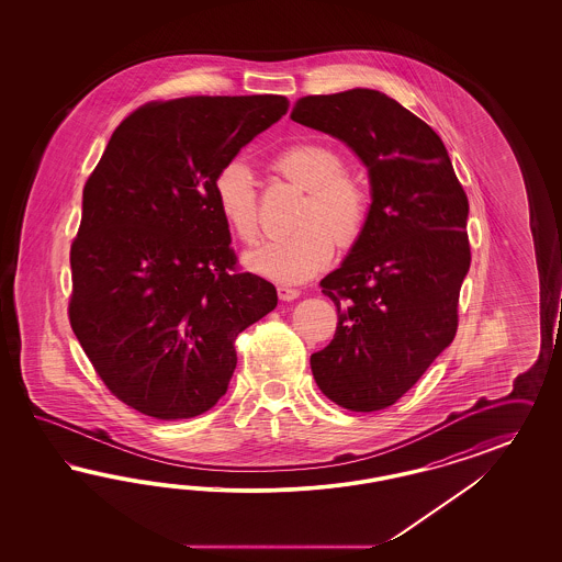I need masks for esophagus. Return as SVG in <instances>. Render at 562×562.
<instances>
[{
    "label": "esophagus",
    "mask_w": 562,
    "mask_h": 562,
    "mask_svg": "<svg viewBox=\"0 0 562 562\" xmlns=\"http://www.w3.org/2000/svg\"><path fill=\"white\" fill-rule=\"evenodd\" d=\"M299 294H301V290L290 289V286H278L280 301H294V299H299Z\"/></svg>",
    "instance_id": "1"
}]
</instances>
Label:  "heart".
<instances>
[{"label":"heart","instance_id":"b5f03b06","mask_svg":"<svg viewBox=\"0 0 562 562\" xmlns=\"http://www.w3.org/2000/svg\"><path fill=\"white\" fill-rule=\"evenodd\" d=\"M272 167L290 183L306 189L296 224L284 237L270 238L247 254L249 270L282 284H299L322 272L336 245L352 247L364 235L373 195L358 170L344 167L331 144L303 139L273 156ZM214 204L231 233L254 245L261 233L259 191L254 170L243 160H228L212 181Z\"/></svg>","mask_w":562,"mask_h":562}]
</instances>
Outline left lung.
Segmentation results:
<instances>
[{"label": "left lung", "mask_w": 562, "mask_h": 562, "mask_svg": "<svg viewBox=\"0 0 562 562\" xmlns=\"http://www.w3.org/2000/svg\"><path fill=\"white\" fill-rule=\"evenodd\" d=\"M290 120L346 142L373 188L364 235L319 284L338 325L311 371L341 408H390L458 334L468 195L441 137L379 90L303 97Z\"/></svg>", "instance_id": "obj_1"}]
</instances>
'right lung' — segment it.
<instances>
[{
    "label": "right lung",
    "instance_id": "obj_1",
    "mask_svg": "<svg viewBox=\"0 0 562 562\" xmlns=\"http://www.w3.org/2000/svg\"><path fill=\"white\" fill-rule=\"evenodd\" d=\"M286 111L278 94L146 102L90 172L69 249V324L130 408L158 420L212 408L238 334L278 305L273 284L238 270L212 181Z\"/></svg>",
    "mask_w": 562,
    "mask_h": 562
}]
</instances>
